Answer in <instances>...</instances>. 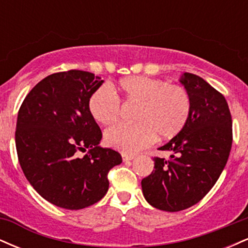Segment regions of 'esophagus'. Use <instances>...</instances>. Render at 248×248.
Segmentation results:
<instances>
[{"instance_id":"obj_1","label":"esophagus","mask_w":248,"mask_h":248,"mask_svg":"<svg viewBox=\"0 0 248 248\" xmlns=\"http://www.w3.org/2000/svg\"><path fill=\"white\" fill-rule=\"evenodd\" d=\"M134 157H135V155H133V154H126V153H122V160H124V162H127V161H132Z\"/></svg>"}]
</instances>
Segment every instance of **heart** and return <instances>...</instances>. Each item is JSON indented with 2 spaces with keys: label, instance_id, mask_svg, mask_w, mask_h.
I'll use <instances>...</instances> for the list:
<instances>
[{
  "label": "heart",
  "instance_id": "obj_1",
  "mask_svg": "<svg viewBox=\"0 0 248 248\" xmlns=\"http://www.w3.org/2000/svg\"><path fill=\"white\" fill-rule=\"evenodd\" d=\"M126 105H136L134 124H119L105 132L108 146L133 154L153 143L156 134L170 139L183 130L191 114V96L184 86L164 79L143 76L128 77L119 82ZM88 112L101 124H114L121 115L122 105L109 86L96 88L88 99Z\"/></svg>",
  "mask_w": 248,
  "mask_h": 248
}]
</instances>
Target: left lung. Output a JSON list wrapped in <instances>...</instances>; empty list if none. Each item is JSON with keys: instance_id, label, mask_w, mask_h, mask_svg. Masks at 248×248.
I'll use <instances>...</instances> for the list:
<instances>
[{"instance_id": "obj_1", "label": "left lung", "mask_w": 248, "mask_h": 248, "mask_svg": "<svg viewBox=\"0 0 248 248\" xmlns=\"http://www.w3.org/2000/svg\"><path fill=\"white\" fill-rule=\"evenodd\" d=\"M181 82L191 96L186 126L158 148L169 160L154 157L153 172L142 179L144 198L168 212L195 205L212 189L232 147V118L226 99L201 77L186 72Z\"/></svg>"}]
</instances>
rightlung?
<instances>
[{
  "label": "right lung",
  "instance_id": "obj_1",
  "mask_svg": "<svg viewBox=\"0 0 248 248\" xmlns=\"http://www.w3.org/2000/svg\"><path fill=\"white\" fill-rule=\"evenodd\" d=\"M102 82L86 71L53 73L19 107L15 141L22 170L43 198L62 209L100 201L109 186L108 172L122 162L118 152L98 146L102 133L88 112V99Z\"/></svg>",
  "mask_w": 248,
  "mask_h": 248
}]
</instances>
